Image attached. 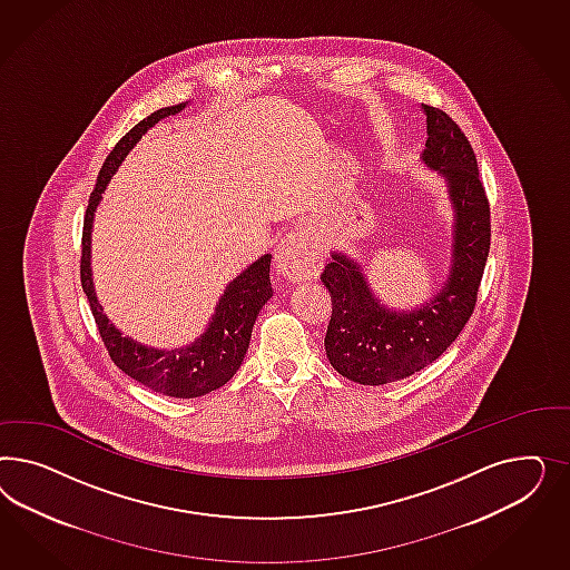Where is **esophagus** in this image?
Listing matches in <instances>:
<instances>
[{"label": "esophagus", "mask_w": 570, "mask_h": 570, "mask_svg": "<svg viewBox=\"0 0 570 570\" xmlns=\"http://www.w3.org/2000/svg\"><path fill=\"white\" fill-rule=\"evenodd\" d=\"M324 255L309 240L303 229H294L277 244L276 269L291 279H307L317 276Z\"/></svg>", "instance_id": "1"}]
</instances>
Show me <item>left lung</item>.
Instances as JSON below:
<instances>
[{"instance_id": "left-lung-1", "label": "left lung", "mask_w": 570, "mask_h": 570, "mask_svg": "<svg viewBox=\"0 0 570 570\" xmlns=\"http://www.w3.org/2000/svg\"><path fill=\"white\" fill-rule=\"evenodd\" d=\"M422 108L429 139L420 158L445 177L455 213L448 282L417 309L391 311L345 253H332L322 274L332 298L326 355L338 374L370 386L407 379L448 351L474 311L489 257L491 210L474 150L448 112Z\"/></svg>"}]
</instances>
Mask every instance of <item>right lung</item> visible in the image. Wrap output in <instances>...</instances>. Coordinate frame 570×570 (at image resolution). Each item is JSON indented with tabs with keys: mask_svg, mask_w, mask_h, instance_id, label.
<instances>
[{
	"mask_svg": "<svg viewBox=\"0 0 570 570\" xmlns=\"http://www.w3.org/2000/svg\"><path fill=\"white\" fill-rule=\"evenodd\" d=\"M186 106L188 102L156 110L117 141L112 153L106 156L96 188L89 196L86 219H83V238H81V286L110 360L117 363V367H121L127 376L138 380L144 386L153 389L160 395L177 399L203 397L210 391L224 386L225 382L238 372L250 343L255 320L263 309V305L274 294L272 279H269L272 255H263L250 267H246L234 282L227 284L205 334L196 338L191 345L179 346L171 351L139 345L138 341L122 336L121 332L115 328L104 315L102 305L98 303V296L94 293L91 263H89L94 213L102 200L106 184L110 181V177L119 169L122 158L129 155V150L138 144L141 136L160 119L177 115Z\"/></svg>",
	"mask_w": 570,
	"mask_h": 570,
	"instance_id": "right-lung-1",
	"label": "right lung"
}]
</instances>
